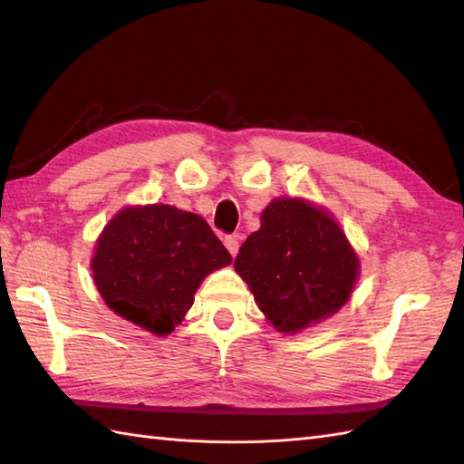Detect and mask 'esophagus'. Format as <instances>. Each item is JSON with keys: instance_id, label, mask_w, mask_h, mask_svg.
Listing matches in <instances>:
<instances>
[{"instance_id": "34e87169", "label": "esophagus", "mask_w": 464, "mask_h": 464, "mask_svg": "<svg viewBox=\"0 0 464 464\" xmlns=\"http://www.w3.org/2000/svg\"><path fill=\"white\" fill-rule=\"evenodd\" d=\"M223 243H225L227 251L231 253V257H235V255H237V251H239V239L235 237V235H227Z\"/></svg>"}]
</instances>
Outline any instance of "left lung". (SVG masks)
Listing matches in <instances>:
<instances>
[{
    "instance_id": "obj_1",
    "label": "left lung",
    "mask_w": 464,
    "mask_h": 464,
    "mask_svg": "<svg viewBox=\"0 0 464 464\" xmlns=\"http://www.w3.org/2000/svg\"><path fill=\"white\" fill-rule=\"evenodd\" d=\"M259 309L279 333H297L337 313L359 259L337 221L303 199H275L235 257Z\"/></svg>"
}]
</instances>
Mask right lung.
<instances>
[{"mask_svg": "<svg viewBox=\"0 0 464 464\" xmlns=\"http://www.w3.org/2000/svg\"><path fill=\"white\" fill-rule=\"evenodd\" d=\"M231 255L201 215L171 205L127 207L97 239L92 271L107 307L155 334L171 333L195 291Z\"/></svg>", "mask_w": 464, "mask_h": 464, "instance_id": "right-lung-1", "label": "right lung"}]
</instances>
